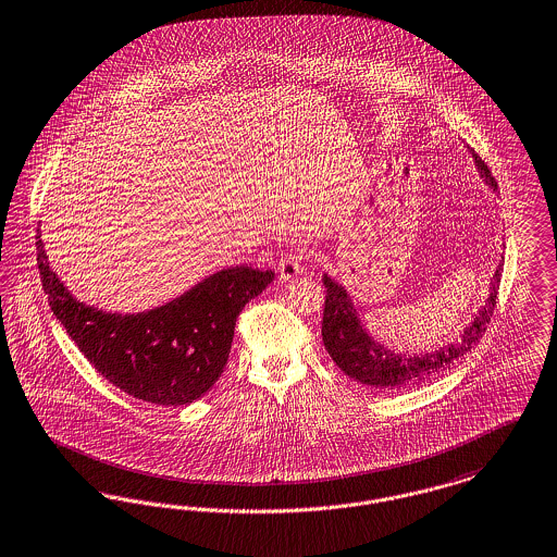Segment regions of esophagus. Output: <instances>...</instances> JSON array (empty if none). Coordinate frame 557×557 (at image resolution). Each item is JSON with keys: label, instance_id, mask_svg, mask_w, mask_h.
<instances>
[{"label": "esophagus", "instance_id": "obj_1", "mask_svg": "<svg viewBox=\"0 0 557 557\" xmlns=\"http://www.w3.org/2000/svg\"><path fill=\"white\" fill-rule=\"evenodd\" d=\"M302 271V257L298 252H289L284 255L277 263V273H280V280H294L296 275H300Z\"/></svg>", "mask_w": 557, "mask_h": 557}]
</instances>
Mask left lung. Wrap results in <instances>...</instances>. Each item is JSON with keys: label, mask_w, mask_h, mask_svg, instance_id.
Masks as SVG:
<instances>
[{"label": "left lung", "mask_w": 557, "mask_h": 557, "mask_svg": "<svg viewBox=\"0 0 557 557\" xmlns=\"http://www.w3.org/2000/svg\"><path fill=\"white\" fill-rule=\"evenodd\" d=\"M472 157L479 172L490 182L491 188H497V182L493 178L487 163L476 153H472ZM502 271L504 268L499 265L491 282V294L485 307L476 314L472 325L465 330V334L456 344L445 346L435 355L410 358L385 350L381 344L373 342L371 335L362 330L346 289L337 286L332 277L323 275V286H325V309H323V327H321L323 344L330 357L334 358L335 364L348 377L357 379L364 385H371L377 389H392V392L417 385L433 375H440V371L447 369V364H451L456 358L465 357L483 337L493 317V309L497 305Z\"/></svg>", "instance_id": "1"}]
</instances>
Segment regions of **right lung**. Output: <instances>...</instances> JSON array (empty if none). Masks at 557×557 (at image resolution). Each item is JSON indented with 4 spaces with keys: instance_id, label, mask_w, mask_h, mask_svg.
Instances as JSON below:
<instances>
[{
    "instance_id": "1",
    "label": "right lung",
    "mask_w": 557,
    "mask_h": 557,
    "mask_svg": "<svg viewBox=\"0 0 557 557\" xmlns=\"http://www.w3.org/2000/svg\"><path fill=\"white\" fill-rule=\"evenodd\" d=\"M37 265L49 307L99 375L136 400L184 406L223 373L236 319L273 282L271 269L246 265L209 275L170 305L115 314L78 302L49 268L37 236Z\"/></svg>"
}]
</instances>
